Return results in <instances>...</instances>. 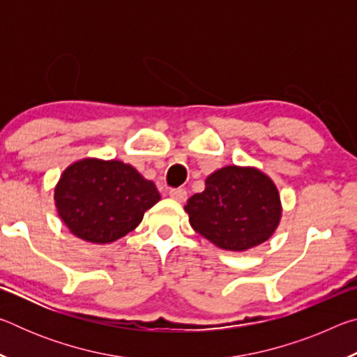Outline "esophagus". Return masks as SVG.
Listing matches in <instances>:
<instances>
[{
    "label": "esophagus",
    "instance_id": "1",
    "mask_svg": "<svg viewBox=\"0 0 357 357\" xmlns=\"http://www.w3.org/2000/svg\"><path fill=\"white\" fill-rule=\"evenodd\" d=\"M168 195H170V198H173V200L183 203L187 198V192H185V189H181V187H178V189H170Z\"/></svg>",
    "mask_w": 357,
    "mask_h": 357
}]
</instances>
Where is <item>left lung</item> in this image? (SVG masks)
<instances>
[{
	"mask_svg": "<svg viewBox=\"0 0 357 357\" xmlns=\"http://www.w3.org/2000/svg\"><path fill=\"white\" fill-rule=\"evenodd\" d=\"M197 233L225 250L243 252L268 241L280 222L275 184L257 168L225 167L185 204Z\"/></svg>",
	"mask_w": 357,
	"mask_h": 357,
	"instance_id": "1",
	"label": "left lung"
}]
</instances>
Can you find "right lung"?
Returning a JSON list of instances; mask_svg holds the SVG:
<instances>
[{"mask_svg":"<svg viewBox=\"0 0 357 357\" xmlns=\"http://www.w3.org/2000/svg\"><path fill=\"white\" fill-rule=\"evenodd\" d=\"M159 200L153 181L119 160H78L66 168L55 189L66 227L96 244L126 236Z\"/></svg>","mask_w":357,"mask_h":357,"instance_id":"add662e5","label":"right lung"}]
</instances>
